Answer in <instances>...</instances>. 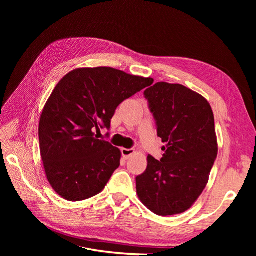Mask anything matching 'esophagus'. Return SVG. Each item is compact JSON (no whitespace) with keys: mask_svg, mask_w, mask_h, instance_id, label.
<instances>
[{"mask_svg":"<svg viewBox=\"0 0 256 256\" xmlns=\"http://www.w3.org/2000/svg\"><path fill=\"white\" fill-rule=\"evenodd\" d=\"M134 152L136 150L134 148H122V154L125 159H129L134 154Z\"/></svg>","mask_w":256,"mask_h":256,"instance_id":"1","label":"esophagus"}]
</instances>
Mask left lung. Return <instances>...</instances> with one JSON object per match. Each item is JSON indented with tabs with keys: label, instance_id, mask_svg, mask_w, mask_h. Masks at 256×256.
<instances>
[{
	"label": "left lung",
	"instance_id": "1",
	"mask_svg": "<svg viewBox=\"0 0 256 256\" xmlns=\"http://www.w3.org/2000/svg\"><path fill=\"white\" fill-rule=\"evenodd\" d=\"M144 95L166 145L160 161L147 157L145 172L136 178V194L158 216L182 214L202 194L218 154L212 106L182 84L158 82Z\"/></svg>",
	"mask_w": 256,
	"mask_h": 256
}]
</instances>
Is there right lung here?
Segmentation results:
<instances>
[{
	"instance_id": "obj_1",
	"label": "right lung",
	"mask_w": 256,
	"mask_h": 256,
	"mask_svg": "<svg viewBox=\"0 0 256 256\" xmlns=\"http://www.w3.org/2000/svg\"><path fill=\"white\" fill-rule=\"evenodd\" d=\"M152 82L95 67L76 68L56 84L44 106L38 136L46 177L60 196L78 202L104 190L122 152L95 132L109 129L116 108Z\"/></svg>"
}]
</instances>
